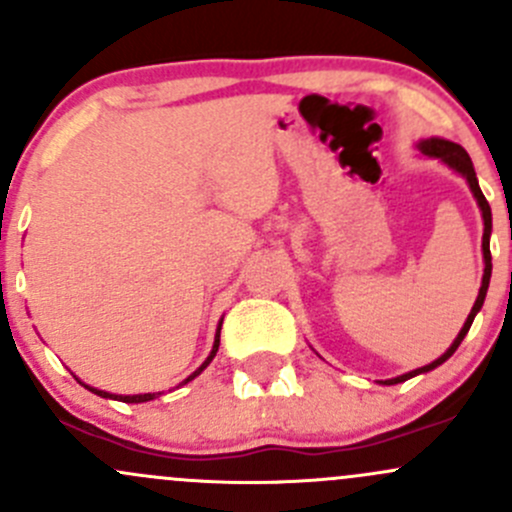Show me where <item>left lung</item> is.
<instances>
[{
	"mask_svg": "<svg viewBox=\"0 0 512 512\" xmlns=\"http://www.w3.org/2000/svg\"><path fill=\"white\" fill-rule=\"evenodd\" d=\"M417 152L422 154V157H429V159H439L441 164L449 166L451 171H456L459 176H464L466 184H469L473 198H476L478 208H481V218H483V279H481V289H478V297L473 301V309L469 314V319L464 321V326H461L459 336L454 338V343H451L449 348H446L444 355H439L437 360H432L429 365H422V368L417 370H410V373L405 375H397V378H390V380H380V385H397V383H405V380L414 378V375H422V373H429V370L439 368L441 363H446V360L454 355L456 348L461 346V341H464V336L469 333V328L473 324V319H476V314L481 311L483 301H486V292H488V284H491V230H493V218H491V206H488L486 196H483L481 186H478V179H476V171H473V164H471V157L466 154V149L461 147V144L456 142H449V139H441V137H429V139H419L417 144Z\"/></svg>",
	"mask_w": 512,
	"mask_h": 512,
	"instance_id": "obj_1",
	"label": "left lung"
}]
</instances>
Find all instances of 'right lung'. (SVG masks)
<instances>
[{
    "label": "right lung",
    "instance_id": "add662e5",
    "mask_svg": "<svg viewBox=\"0 0 512 512\" xmlns=\"http://www.w3.org/2000/svg\"><path fill=\"white\" fill-rule=\"evenodd\" d=\"M220 326H223V319L218 321V328H215V341H213V348H211V355H208L206 360H203L201 363V368L198 370H193L191 375H188V378L184 380V383L181 385H186V383H191L193 378H196V375H201L203 370L208 368V365H211V360L215 358V353H218V346H220ZM78 380L80 385L85 387V390H90V392H95V395H100V397H107V400H120V402H149V400H157V397L161 395V392H144V395H112V392H105V390H98V387H90V385H85L83 380L80 378H75Z\"/></svg>",
    "mask_w": 512,
    "mask_h": 512
}]
</instances>
